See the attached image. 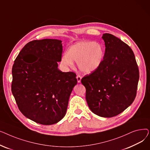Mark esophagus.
Instances as JSON below:
<instances>
[{"label": "esophagus", "mask_w": 150, "mask_h": 150, "mask_svg": "<svg viewBox=\"0 0 150 150\" xmlns=\"http://www.w3.org/2000/svg\"><path fill=\"white\" fill-rule=\"evenodd\" d=\"M76 79H77L78 83H80L81 82V76L80 75H77L76 76Z\"/></svg>", "instance_id": "1"}]
</instances>
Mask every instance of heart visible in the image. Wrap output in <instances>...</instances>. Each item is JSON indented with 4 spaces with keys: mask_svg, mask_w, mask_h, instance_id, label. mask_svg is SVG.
I'll return each instance as SVG.
<instances>
[{
    "mask_svg": "<svg viewBox=\"0 0 150 150\" xmlns=\"http://www.w3.org/2000/svg\"><path fill=\"white\" fill-rule=\"evenodd\" d=\"M105 53V49L101 44L83 41L71 45L67 54L62 56L61 62L69 67L73 66V61L77 62L81 71L91 74L101 66L104 60Z\"/></svg>",
    "mask_w": 150,
    "mask_h": 150,
    "instance_id": "heart-1",
    "label": "heart"
}]
</instances>
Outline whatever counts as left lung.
<instances>
[{"instance_id":"obj_1","label":"left lung","mask_w":150,"mask_h":150,"mask_svg":"<svg viewBox=\"0 0 150 150\" xmlns=\"http://www.w3.org/2000/svg\"><path fill=\"white\" fill-rule=\"evenodd\" d=\"M105 53L101 66L81 81L93 113L103 117L120 114L134 100L139 68L130 47L115 36L105 33Z\"/></svg>"}]
</instances>
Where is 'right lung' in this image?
I'll return each mask as SVG.
<instances>
[{
    "label": "right lung",
    "instance_id": "1",
    "mask_svg": "<svg viewBox=\"0 0 150 150\" xmlns=\"http://www.w3.org/2000/svg\"><path fill=\"white\" fill-rule=\"evenodd\" d=\"M61 42L52 39L30 41L13 66L11 91L17 105L23 115L39 124L57 123L65 116L77 83L74 72L58 69Z\"/></svg>",
    "mask_w": 150,
    "mask_h": 150
}]
</instances>
